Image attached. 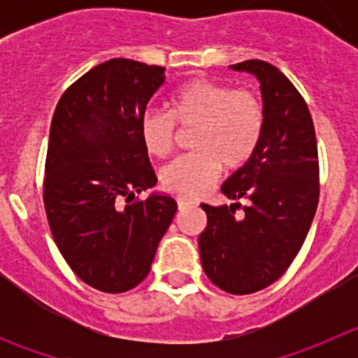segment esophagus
Wrapping results in <instances>:
<instances>
[{"instance_id":"34e87169","label":"esophagus","mask_w":358,"mask_h":358,"mask_svg":"<svg viewBox=\"0 0 358 358\" xmlns=\"http://www.w3.org/2000/svg\"><path fill=\"white\" fill-rule=\"evenodd\" d=\"M195 204H197V202L192 201V199H177V206H179V210H185V208L188 206H195Z\"/></svg>"}]
</instances>
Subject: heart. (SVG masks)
Wrapping results in <instances>:
<instances>
[{
  "mask_svg": "<svg viewBox=\"0 0 358 358\" xmlns=\"http://www.w3.org/2000/svg\"><path fill=\"white\" fill-rule=\"evenodd\" d=\"M166 113L148 110L140 122L145 150L166 159L176 148L177 128L194 129V152L170 164L161 176L163 188L182 199L201 197L226 170H238L258 152L265 132V107L251 90L192 78L170 94Z\"/></svg>",
  "mask_w": 358,
  "mask_h": 358,
  "instance_id": "obj_1",
  "label": "heart"
}]
</instances>
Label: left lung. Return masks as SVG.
Segmentation results:
<instances>
[{"mask_svg": "<svg viewBox=\"0 0 358 358\" xmlns=\"http://www.w3.org/2000/svg\"><path fill=\"white\" fill-rule=\"evenodd\" d=\"M231 68L260 80L265 132L255 157L222 186L227 199L248 204H201L208 224L199 249L211 283L245 296L280 280L301 249L317 210L319 156L308 106L292 82L256 59Z\"/></svg>", "mask_w": 358, "mask_h": 358, "instance_id": "1", "label": "left lung"}]
</instances>
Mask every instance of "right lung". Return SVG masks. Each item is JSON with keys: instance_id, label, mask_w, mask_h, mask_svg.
<instances>
[{"instance_id": "obj_1", "label": "right lung", "mask_w": 358, "mask_h": 358, "mask_svg": "<svg viewBox=\"0 0 358 358\" xmlns=\"http://www.w3.org/2000/svg\"><path fill=\"white\" fill-rule=\"evenodd\" d=\"M163 84L161 66L110 59L73 82L53 113L46 218L69 268L100 292L140 285L177 211L169 195L140 197L157 182L140 122Z\"/></svg>"}]
</instances>
